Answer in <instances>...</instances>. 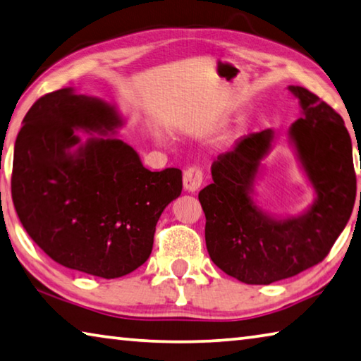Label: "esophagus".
<instances>
[{
  "mask_svg": "<svg viewBox=\"0 0 361 361\" xmlns=\"http://www.w3.org/2000/svg\"><path fill=\"white\" fill-rule=\"evenodd\" d=\"M184 190L185 192H197L203 184V173L197 166H192L184 171Z\"/></svg>",
  "mask_w": 361,
  "mask_h": 361,
  "instance_id": "34e87169",
  "label": "esophagus"
}]
</instances>
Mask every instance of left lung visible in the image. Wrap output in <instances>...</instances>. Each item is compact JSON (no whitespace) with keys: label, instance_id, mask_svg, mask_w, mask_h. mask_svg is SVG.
Listing matches in <instances>:
<instances>
[{"label":"left lung","instance_id":"left-lung-1","mask_svg":"<svg viewBox=\"0 0 361 361\" xmlns=\"http://www.w3.org/2000/svg\"><path fill=\"white\" fill-rule=\"evenodd\" d=\"M301 116L288 142L314 192L298 216H273L255 200V185L276 133L264 130L236 141L212 164L214 182L200 192L211 260L235 279L268 286L320 263L345 228L355 203L357 177L344 120L317 94L288 85ZM361 200V197H360Z\"/></svg>","mask_w":361,"mask_h":361}]
</instances>
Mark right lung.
<instances>
[{
  "mask_svg": "<svg viewBox=\"0 0 361 361\" xmlns=\"http://www.w3.org/2000/svg\"><path fill=\"white\" fill-rule=\"evenodd\" d=\"M123 125L112 103L61 88L27 112L12 164V201L30 238L61 267L104 279L147 260L158 219L182 192V171L144 168L117 137Z\"/></svg>",
  "mask_w": 361,
  "mask_h": 361,
  "instance_id": "1",
  "label": "right lung"
}]
</instances>
